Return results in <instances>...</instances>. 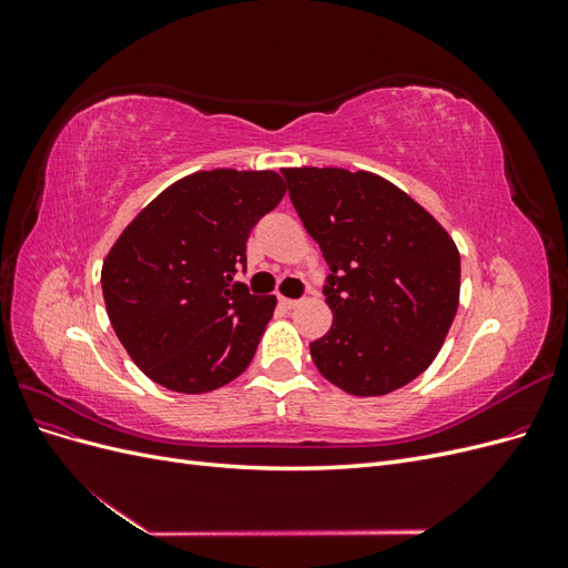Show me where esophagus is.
Listing matches in <instances>:
<instances>
[{
    "label": "esophagus",
    "mask_w": 568,
    "mask_h": 568,
    "mask_svg": "<svg viewBox=\"0 0 568 568\" xmlns=\"http://www.w3.org/2000/svg\"><path fill=\"white\" fill-rule=\"evenodd\" d=\"M280 303L291 311V307H296L301 301H298V298H284V296H280Z\"/></svg>",
    "instance_id": "esophagus-1"
}]
</instances>
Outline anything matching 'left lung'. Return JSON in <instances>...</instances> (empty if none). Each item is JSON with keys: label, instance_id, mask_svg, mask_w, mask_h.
Here are the masks:
<instances>
[{"label": "left lung", "instance_id": "obj_1", "mask_svg": "<svg viewBox=\"0 0 568 568\" xmlns=\"http://www.w3.org/2000/svg\"><path fill=\"white\" fill-rule=\"evenodd\" d=\"M288 196L332 274V329L311 343L326 382L359 398L428 369L459 305V251L393 182L343 168H284Z\"/></svg>", "mask_w": 568, "mask_h": 568}]
</instances>
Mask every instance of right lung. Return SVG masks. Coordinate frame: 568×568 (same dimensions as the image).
I'll return each instance as SVG.
<instances>
[{
    "label": "right lung",
    "instance_id": "add662e5",
    "mask_svg": "<svg viewBox=\"0 0 568 568\" xmlns=\"http://www.w3.org/2000/svg\"><path fill=\"white\" fill-rule=\"evenodd\" d=\"M284 194L274 170H199L118 236L101 267L106 313L151 382L196 395L251 365L277 298L248 294L234 274L255 222Z\"/></svg>",
    "mask_w": 568,
    "mask_h": 568
}]
</instances>
